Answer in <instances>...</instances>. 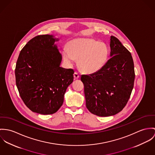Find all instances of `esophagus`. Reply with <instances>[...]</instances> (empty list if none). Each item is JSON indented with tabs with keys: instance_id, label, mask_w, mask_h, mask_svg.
<instances>
[{
	"instance_id": "obj_1",
	"label": "esophagus",
	"mask_w": 155,
	"mask_h": 155,
	"mask_svg": "<svg viewBox=\"0 0 155 155\" xmlns=\"http://www.w3.org/2000/svg\"><path fill=\"white\" fill-rule=\"evenodd\" d=\"M74 77L75 79H78V78H80V75H79V74L78 72H75L74 74Z\"/></svg>"
}]
</instances>
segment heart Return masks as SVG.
Here are the masks:
<instances>
[{
	"label": "heart",
	"instance_id": "obj_1",
	"mask_svg": "<svg viewBox=\"0 0 155 155\" xmlns=\"http://www.w3.org/2000/svg\"><path fill=\"white\" fill-rule=\"evenodd\" d=\"M108 49L105 44L91 38H78L71 41L63 50V58L68 64L79 59L80 68L93 73L101 69L106 64Z\"/></svg>",
	"mask_w": 155,
	"mask_h": 155
}]
</instances>
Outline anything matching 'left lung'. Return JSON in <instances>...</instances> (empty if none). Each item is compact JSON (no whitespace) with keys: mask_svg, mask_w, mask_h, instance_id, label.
Wrapping results in <instances>:
<instances>
[{"mask_svg":"<svg viewBox=\"0 0 155 155\" xmlns=\"http://www.w3.org/2000/svg\"><path fill=\"white\" fill-rule=\"evenodd\" d=\"M110 58L101 69L82 75L86 107L99 117L114 115L128 102L135 79L134 62L129 52L115 36L110 37Z\"/></svg>","mask_w":155,"mask_h":155,"instance_id":"left-lung-1","label":"left lung"}]
</instances>
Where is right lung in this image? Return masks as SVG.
<instances>
[{
	"label": "right lung",
	"mask_w": 155,
	"mask_h": 155,
	"mask_svg": "<svg viewBox=\"0 0 155 155\" xmlns=\"http://www.w3.org/2000/svg\"><path fill=\"white\" fill-rule=\"evenodd\" d=\"M53 35H38L22 49L15 69L21 98L31 111L43 115L56 113L64 102L74 71L60 67L62 55Z\"/></svg>",
	"instance_id": "1"
}]
</instances>
